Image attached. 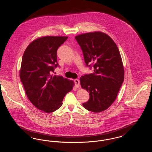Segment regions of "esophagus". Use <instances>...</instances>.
<instances>
[{"label":"esophagus","instance_id":"esophagus-1","mask_svg":"<svg viewBox=\"0 0 152 152\" xmlns=\"http://www.w3.org/2000/svg\"><path fill=\"white\" fill-rule=\"evenodd\" d=\"M75 83V86L76 88H79L80 87V81L79 79H75L74 80Z\"/></svg>","mask_w":152,"mask_h":152}]
</instances>
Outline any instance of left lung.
Returning a JSON list of instances; mask_svg holds the SVG:
<instances>
[{
	"label": "left lung",
	"instance_id": "1",
	"mask_svg": "<svg viewBox=\"0 0 152 152\" xmlns=\"http://www.w3.org/2000/svg\"><path fill=\"white\" fill-rule=\"evenodd\" d=\"M75 39L83 51L86 65L93 64L94 68V72L80 79L82 88L90 96L83 106L92 112H101L115 101L124 80L120 51L112 39L100 31L82 34Z\"/></svg>",
	"mask_w": 152,
	"mask_h": 152
}]
</instances>
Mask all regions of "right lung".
Instances as JSON below:
<instances>
[{"label": "right lung", "mask_w": 152, "mask_h": 152, "mask_svg": "<svg viewBox=\"0 0 152 152\" xmlns=\"http://www.w3.org/2000/svg\"><path fill=\"white\" fill-rule=\"evenodd\" d=\"M68 36H42L29 44L24 52L20 77L26 95L36 108L51 113L63 104L65 95L72 90V80L53 75L57 50Z\"/></svg>", "instance_id": "1"}]
</instances>
